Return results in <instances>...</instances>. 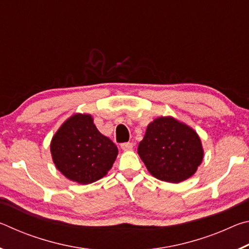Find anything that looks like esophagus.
I'll use <instances>...</instances> for the list:
<instances>
[{
    "mask_svg": "<svg viewBox=\"0 0 249 249\" xmlns=\"http://www.w3.org/2000/svg\"><path fill=\"white\" fill-rule=\"evenodd\" d=\"M134 147V144L133 142H124V144L121 145V148L125 150V151H128V150H132Z\"/></svg>",
    "mask_w": 249,
    "mask_h": 249,
    "instance_id": "obj_1",
    "label": "esophagus"
}]
</instances>
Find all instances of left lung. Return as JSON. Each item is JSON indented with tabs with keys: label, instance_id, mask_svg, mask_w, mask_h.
<instances>
[{
	"label": "left lung",
	"instance_id": "1",
	"mask_svg": "<svg viewBox=\"0 0 249 249\" xmlns=\"http://www.w3.org/2000/svg\"><path fill=\"white\" fill-rule=\"evenodd\" d=\"M137 153L151 176L172 183L195 175L204 155L196 130L172 116L150 122Z\"/></svg>",
	"mask_w": 249,
	"mask_h": 249
}]
</instances>
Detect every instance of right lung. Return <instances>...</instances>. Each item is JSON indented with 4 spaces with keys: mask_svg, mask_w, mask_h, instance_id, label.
Here are the masks:
<instances>
[{
    "mask_svg": "<svg viewBox=\"0 0 249 249\" xmlns=\"http://www.w3.org/2000/svg\"><path fill=\"white\" fill-rule=\"evenodd\" d=\"M50 153L54 166L66 178L89 184L107 176L119 149L99 132L92 115L77 113L53 135Z\"/></svg>",
    "mask_w": 249,
    "mask_h": 249,
    "instance_id": "1",
    "label": "right lung"
}]
</instances>
